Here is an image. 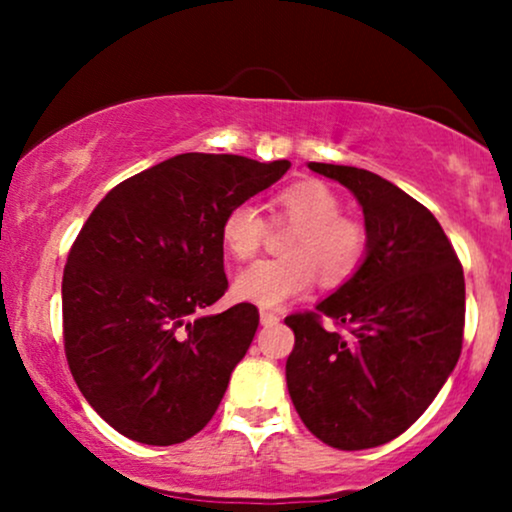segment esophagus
Here are the masks:
<instances>
[{
  "label": "esophagus",
  "mask_w": 512,
  "mask_h": 512,
  "mask_svg": "<svg viewBox=\"0 0 512 512\" xmlns=\"http://www.w3.org/2000/svg\"><path fill=\"white\" fill-rule=\"evenodd\" d=\"M260 322L262 325H276V322H279V315L272 313V310H260Z\"/></svg>",
  "instance_id": "obj_1"
}]
</instances>
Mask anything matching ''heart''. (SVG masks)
<instances>
[{
    "mask_svg": "<svg viewBox=\"0 0 512 512\" xmlns=\"http://www.w3.org/2000/svg\"><path fill=\"white\" fill-rule=\"evenodd\" d=\"M276 219L296 226L286 252L289 257L260 260L236 276V293L262 308H279L315 284H342L361 267L368 250L363 223L342 216V202L320 180H301L274 199ZM267 221L252 202H238L221 221V240L236 260L260 250Z\"/></svg>",
    "mask_w": 512,
    "mask_h": 512,
    "instance_id": "b5f03b06",
    "label": "heart"
}]
</instances>
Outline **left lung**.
<instances>
[{
  "mask_svg": "<svg viewBox=\"0 0 512 512\" xmlns=\"http://www.w3.org/2000/svg\"><path fill=\"white\" fill-rule=\"evenodd\" d=\"M358 199L368 250L315 313L286 317V385L308 431L339 450L390 443L436 399L462 351L464 274L436 216L363 168L308 163ZM332 316L349 335L327 331Z\"/></svg>",
  "mask_w": 512,
  "mask_h": 512,
  "instance_id": "8db88e82",
  "label": "left lung"
}]
</instances>
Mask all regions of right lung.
<instances>
[{
	"mask_svg": "<svg viewBox=\"0 0 512 512\" xmlns=\"http://www.w3.org/2000/svg\"><path fill=\"white\" fill-rule=\"evenodd\" d=\"M289 168L180 154L120 182L88 216L64 264V351L117 433L175 445L219 409L260 325L252 303L199 315L228 289L221 221Z\"/></svg>",
	"mask_w": 512,
	"mask_h": 512,
	"instance_id": "add662e5",
	"label": "right lung"
}]
</instances>
